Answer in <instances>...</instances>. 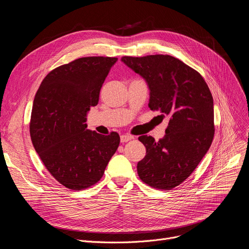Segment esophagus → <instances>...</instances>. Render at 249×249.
Here are the masks:
<instances>
[{"label": "esophagus", "mask_w": 249, "mask_h": 249, "mask_svg": "<svg viewBox=\"0 0 249 249\" xmlns=\"http://www.w3.org/2000/svg\"><path fill=\"white\" fill-rule=\"evenodd\" d=\"M133 138H134V136L130 135V134H123V135H121V137H120L121 142H128V141H130V140H132Z\"/></svg>", "instance_id": "obj_1"}]
</instances>
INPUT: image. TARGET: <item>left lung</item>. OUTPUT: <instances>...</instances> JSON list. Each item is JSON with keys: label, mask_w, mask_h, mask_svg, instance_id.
Listing matches in <instances>:
<instances>
[{"label": "left lung", "mask_w": 249, "mask_h": 249, "mask_svg": "<svg viewBox=\"0 0 249 249\" xmlns=\"http://www.w3.org/2000/svg\"><path fill=\"white\" fill-rule=\"evenodd\" d=\"M122 61L146 80L148 107L169 118L165 135L139 136L146 155L137 163L140 179L159 190L186 180L210 148L215 133L213 97L204 77L179 59L163 54L123 56Z\"/></svg>", "instance_id": "1"}]
</instances>
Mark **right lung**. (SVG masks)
Returning <instances> with one entry per match:
<instances>
[{"label": "right lung", "mask_w": 249, "mask_h": 249, "mask_svg": "<svg viewBox=\"0 0 249 249\" xmlns=\"http://www.w3.org/2000/svg\"><path fill=\"white\" fill-rule=\"evenodd\" d=\"M117 57L88 56L52 70L34 98L30 136L49 174L65 188L81 191L102 178L120 143L117 132L87 129V112Z\"/></svg>", "instance_id": "right-lung-1"}]
</instances>
